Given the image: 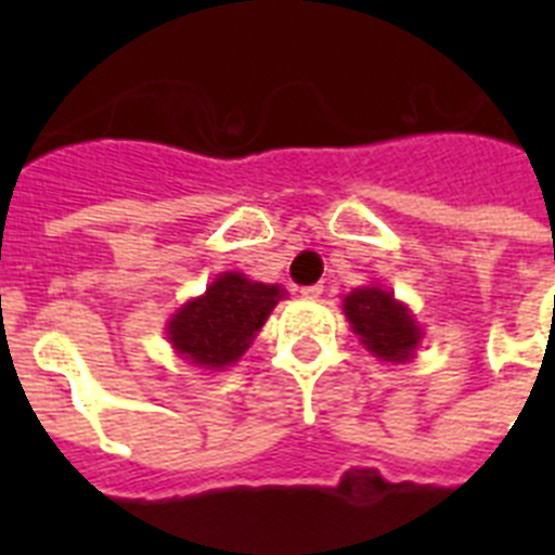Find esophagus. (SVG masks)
<instances>
[{"label":"esophagus","instance_id":"obj_1","mask_svg":"<svg viewBox=\"0 0 555 555\" xmlns=\"http://www.w3.org/2000/svg\"><path fill=\"white\" fill-rule=\"evenodd\" d=\"M325 292V286L322 283H313V286H302L300 294L302 297H308V300H313V297H320V294Z\"/></svg>","mask_w":555,"mask_h":555}]
</instances>
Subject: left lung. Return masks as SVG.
Masks as SVG:
<instances>
[{"label": "left lung", "mask_w": 555, "mask_h": 555, "mask_svg": "<svg viewBox=\"0 0 555 555\" xmlns=\"http://www.w3.org/2000/svg\"><path fill=\"white\" fill-rule=\"evenodd\" d=\"M345 313L366 350L384 361H405L420 341V327L411 320L409 308L384 288L366 286L347 294Z\"/></svg>", "instance_id": "left-lung-1"}]
</instances>
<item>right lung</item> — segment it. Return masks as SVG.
Instances as JSON below:
<instances>
[{
	"mask_svg": "<svg viewBox=\"0 0 555 555\" xmlns=\"http://www.w3.org/2000/svg\"><path fill=\"white\" fill-rule=\"evenodd\" d=\"M283 297L281 286L253 283L228 272L210 283L205 297L191 300L169 322V341L191 364L219 370L244 356L269 311Z\"/></svg>",
	"mask_w": 555,
	"mask_h": 555,
	"instance_id": "obj_1",
	"label": "right lung"
}]
</instances>
